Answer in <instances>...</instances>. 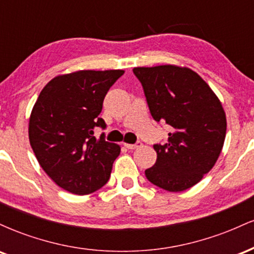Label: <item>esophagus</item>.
<instances>
[{
    "label": "esophagus",
    "mask_w": 254,
    "mask_h": 254,
    "mask_svg": "<svg viewBox=\"0 0 254 254\" xmlns=\"http://www.w3.org/2000/svg\"><path fill=\"white\" fill-rule=\"evenodd\" d=\"M142 145L141 142H136L135 144H130V143H124V147L127 148V149H136V148H139Z\"/></svg>",
    "instance_id": "esophagus-1"
}]
</instances>
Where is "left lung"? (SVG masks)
Returning a JSON list of instances; mask_svg holds the SVG:
<instances>
[{"label":"left lung","instance_id":"8db88e82","mask_svg":"<svg viewBox=\"0 0 254 254\" xmlns=\"http://www.w3.org/2000/svg\"><path fill=\"white\" fill-rule=\"evenodd\" d=\"M133 74L153 118L171 127L167 143L154 144L157 159L145 177L166 191L188 190L214 167L222 150L227 130L222 104L209 84L185 66H138Z\"/></svg>","mask_w":254,"mask_h":254}]
</instances>
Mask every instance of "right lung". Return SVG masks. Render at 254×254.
Here are the masks:
<instances>
[{
    "mask_svg": "<svg viewBox=\"0 0 254 254\" xmlns=\"http://www.w3.org/2000/svg\"><path fill=\"white\" fill-rule=\"evenodd\" d=\"M124 70H80L44 87L31 112L28 137L38 162L60 188L88 194L109 182L121 147L94 137L105 95Z\"/></svg>",
    "mask_w": 254,
    "mask_h": 254,
    "instance_id": "right-lung-1",
    "label": "right lung"
}]
</instances>
